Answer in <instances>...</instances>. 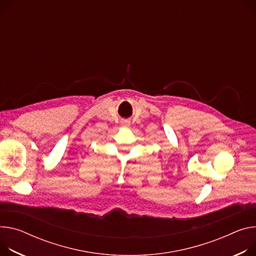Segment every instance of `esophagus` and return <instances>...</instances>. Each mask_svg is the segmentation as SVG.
I'll return each instance as SVG.
<instances>
[{"mask_svg": "<svg viewBox=\"0 0 256 256\" xmlns=\"http://www.w3.org/2000/svg\"><path fill=\"white\" fill-rule=\"evenodd\" d=\"M128 124V122H124V124Z\"/></svg>", "mask_w": 256, "mask_h": 256, "instance_id": "obj_1", "label": "esophagus"}]
</instances>
